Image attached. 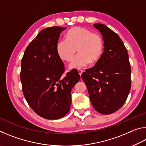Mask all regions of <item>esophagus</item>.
<instances>
[{
	"label": "esophagus",
	"instance_id": "34e87169",
	"mask_svg": "<svg viewBox=\"0 0 146 146\" xmlns=\"http://www.w3.org/2000/svg\"><path fill=\"white\" fill-rule=\"evenodd\" d=\"M78 72L79 73V75L81 76V75H82V73H83V71L82 70H80V69H79V70H78Z\"/></svg>",
	"mask_w": 146,
	"mask_h": 146
}]
</instances>
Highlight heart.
I'll use <instances>...</instances> for the list:
<instances>
[{
    "label": "heart",
    "instance_id": "heart-1",
    "mask_svg": "<svg viewBox=\"0 0 146 146\" xmlns=\"http://www.w3.org/2000/svg\"><path fill=\"white\" fill-rule=\"evenodd\" d=\"M66 39L56 44V52L62 60L70 61L77 48L78 53L70 64V68H82L96 63L104 51V41L100 35L82 27H74L66 34Z\"/></svg>",
    "mask_w": 146,
    "mask_h": 146
}]
</instances>
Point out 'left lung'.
Segmentation results:
<instances>
[{
	"instance_id": "left-lung-1",
	"label": "left lung",
	"mask_w": 146,
	"mask_h": 146,
	"mask_svg": "<svg viewBox=\"0 0 146 146\" xmlns=\"http://www.w3.org/2000/svg\"><path fill=\"white\" fill-rule=\"evenodd\" d=\"M93 26L102 34L104 52L94 67L82 74L96 111L103 115L117 111L131 89V67L127 51L118 35L102 24Z\"/></svg>"
}]
</instances>
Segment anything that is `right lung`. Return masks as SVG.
Wrapping results in <instances>:
<instances>
[{
    "mask_svg": "<svg viewBox=\"0 0 146 146\" xmlns=\"http://www.w3.org/2000/svg\"><path fill=\"white\" fill-rule=\"evenodd\" d=\"M66 28L55 26L40 31L26 48L21 61L24 97L32 110L46 119H59L69 112L71 90L80 78L76 70L61 78L65 68L56 44Z\"/></svg>",
    "mask_w": 146,
    "mask_h": 146,
    "instance_id": "1",
    "label": "right lung"
}]
</instances>
